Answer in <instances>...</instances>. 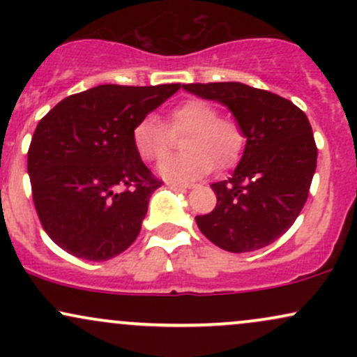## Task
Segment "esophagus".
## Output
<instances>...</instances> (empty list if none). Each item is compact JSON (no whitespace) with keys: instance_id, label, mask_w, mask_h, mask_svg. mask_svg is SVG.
Masks as SVG:
<instances>
[{"instance_id":"esophagus-1","label":"esophagus","mask_w":357,"mask_h":357,"mask_svg":"<svg viewBox=\"0 0 357 357\" xmlns=\"http://www.w3.org/2000/svg\"><path fill=\"white\" fill-rule=\"evenodd\" d=\"M169 184H171V186H176V188H186V190H188V188H192V184H191V183H181V181H171Z\"/></svg>"}]
</instances>
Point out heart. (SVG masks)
I'll use <instances>...</instances> for the list:
<instances>
[{"label":"heart","instance_id":"obj_1","mask_svg":"<svg viewBox=\"0 0 357 357\" xmlns=\"http://www.w3.org/2000/svg\"><path fill=\"white\" fill-rule=\"evenodd\" d=\"M183 137L186 153L171 155L159 165V173L169 181H191L211 173L213 167L228 169L245 149L243 126L233 116L218 114L206 99L192 97L174 105L165 117H144L132 129V146L146 162H158L171 151L173 136Z\"/></svg>","mask_w":357,"mask_h":357}]
</instances>
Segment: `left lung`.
I'll return each mask as SVG.
<instances>
[{"instance_id":"obj_1","label":"left lung","mask_w":357,"mask_h":357,"mask_svg":"<svg viewBox=\"0 0 357 357\" xmlns=\"http://www.w3.org/2000/svg\"><path fill=\"white\" fill-rule=\"evenodd\" d=\"M184 90L218 100L243 126L247 147L235 173L211 184L216 208L196 216L208 240L231 253L273 243L301 215L309 196L317 146L304 110L277 93L240 82L188 84Z\"/></svg>"}]
</instances>
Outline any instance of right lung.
I'll return each mask as SVG.
<instances>
[{
	"label": "right lung",
	"instance_id": "1",
	"mask_svg": "<svg viewBox=\"0 0 357 357\" xmlns=\"http://www.w3.org/2000/svg\"><path fill=\"white\" fill-rule=\"evenodd\" d=\"M181 85H97L73 93L36 126L28 174L48 236L73 257L104 261L137 238L159 181L132 146V129Z\"/></svg>",
	"mask_w": 357,
	"mask_h": 357
}]
</instances>
